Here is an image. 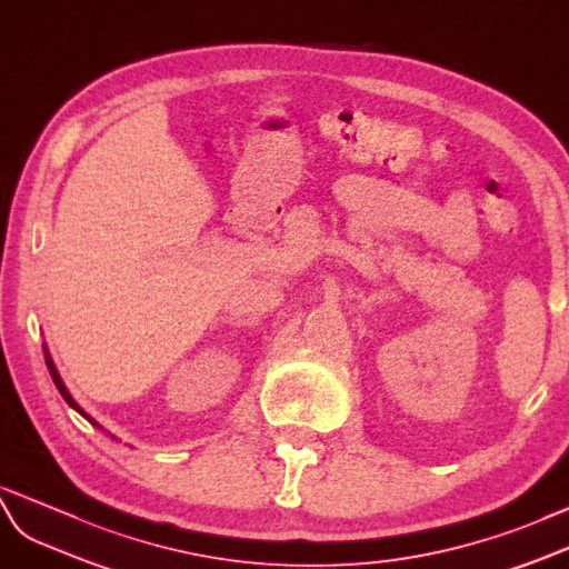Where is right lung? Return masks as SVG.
<instances>
[{"instance_id":"add662e5","label":"right lung","mask_w":569,"mask_h":569,"mask_svg":"<svg viewBox=\"0 0 569 569\" xmlns=\"http://www.w3.org/2000/svg\"><path fill=\"white\" fill-rule=\"evenodd\" d=\"M42 351H46V362H48V370H50V375H52V382H54V387L57 389H60V395L64 397V401L71 406V409H74V411H79L86 420H89V423L91 426H96V428H100V423H96V420L89 416V413H86L83 409H81V406L74 401V399H71V395H69V389L64 387V382H62V377H60V372H57V368H54V362H52V358H50V353H48V346H42ZM112 437V440H114V435H110Z\"/></svg>"}]
</instances>
